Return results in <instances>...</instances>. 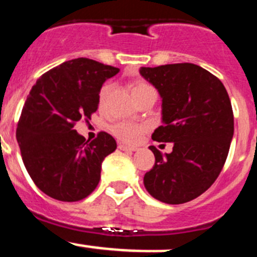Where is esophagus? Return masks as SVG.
<instances>
[{"instance_id": "1", "label": "esophagus", "mask_w": 257, "mask_h": 257, "mask_svg": "<svg viewBox=\"0 0 257 257\" xmlns=\"http://www.w3.org/2000/svg\"><path fill=\"white\" fill-rule=\"evenodd\" d=\"M118 148L120 149V151H125V152H136L137 151L136 147H129V146H125V144H119Z\"/></svg>"}]
</instances>
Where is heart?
I'll return each instance as SVG.
<instances>
[{
	"mask_svg": "<svg viewBox=\"0 0 257 257\" xmlns=\"http://www.w3.org/2000/svg\"><path fill=\"white\" fill-rule=\"evenodd\" d=\"M111 90H113V85L111 84H105L100 89V91H99V105L103 106L106 103ZM147 93H154V89L149 84L144 83V81H134L133 86H132V94H133L134 99L144 95ZM146 129L147 126L144 124L132 123V121H118V123H115L111 126V133L119 141L132 144L137 143L141 139L142 134L146 132Z\"/></svg>",
	"mask_w": 257,
	"mask_h": 257,
	"instance_id": "b5f03b06",
	"label": "heart"
}]
</instances>
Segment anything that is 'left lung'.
Instances as JSON below:
<instances>
[{
    "label": "left lung",
    "instance_id": "left-lung-1",
    "mask_svg": "<svg viewBox=\"0 0 257 257\" xmlns=\"http://www.w3.org/2000/svg\"><path fill=\"white\" fill-rule=\"evenodd\" d=\"M139 73L162 98L163 125L152 139L173 143L164 156L149 147L156 163L144 174V187L169 205L195 200L212 186L230 151L233 113L227 91L220 79L189 62L141 68Z\"/></svg>",
    "mask_w": 257,
    "mask_h": 257
}]
</instances>
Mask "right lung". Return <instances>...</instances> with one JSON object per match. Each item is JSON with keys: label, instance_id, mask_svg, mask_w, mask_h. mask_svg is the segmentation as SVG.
I'll return each instance as SVG.
<instances>
[{"label": "right lung", "instance_id": "add662e5", "mask_svg": "<svg viewBox=\"0 0 257 257\" xmlns=\"http://www.w3.org/2000/svg\"><path fill=\"white\" fill-rule=\"evenodd\" d=\"M118 73V68L79 57L49 70L32 86L16 138L30 177L45 195L75 202L96 188L101 163L116 142L105 132L89 142L74 125L90 119L101 86Z\"/></svg>", "mask_w": 257, "mask_h": 257}]
</instances>
